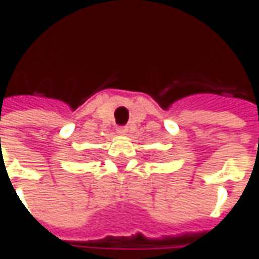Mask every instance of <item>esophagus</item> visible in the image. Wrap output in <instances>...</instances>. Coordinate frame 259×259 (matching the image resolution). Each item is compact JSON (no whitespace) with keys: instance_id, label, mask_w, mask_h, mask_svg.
<instances>
[{"instance_id":"obj_1","label":"esophagus","mask_w":259,"mask_h":259,"mask_svg":"<svg viewBox=\"0 0 259 259\" xmlns=\"http://www.w3.org/2000/svg\"><path fill=\"white\" fill-rule=\"evenodd\" d=\"M116 133L120 136H124L127 133V127H126V126H119L118 129H116Z\"/></svg>"}]
</instances>
